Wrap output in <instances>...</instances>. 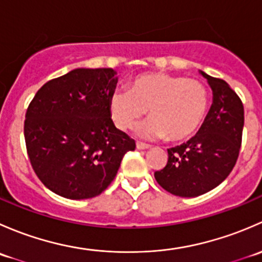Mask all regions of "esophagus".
Instances as JSON below:
<instances>
[{
	"label": "esophagus",
	"instance_id": "obj_1",
	"mask_svg": "<svg viewBox=\"0 0 262 262\" xmlns=\"http://www.w3.org/2000/svg\"><path fill=\"white\" fill-rule=\"evenodd\" d=\"M147 148H149V146L148 144H144V143H137V149H147Z\"/></svg>",
	"mask_w": 262,
	"mask_h": 262
}]
</instances>
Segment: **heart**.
<instances>
[{
  "mask_svg": "<svg viewBox=\"0 0 262 262\" xmlns=\"http://www.w3.org/2000/svg\"><path fill=\"white\" fill-rule=\"evenodd\" d=\"M208 90L194 78L167 73H144L134 78L129 90H115L109 99L112 120L121 130L130 129L149 109L152 118L137 128L144 139L172 142L190 138L204 121Z\"/></svg>",
  "mask_w": 262,
  "mask_h": 262,
  "instance_id": "obj_1",
  "label": "heart"
}]
</instances>
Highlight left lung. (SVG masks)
Instances as JSON below:
<instances>
[{"label": "left lung", "instance_id": "left-lung-1", "mask_svg": "<svg viewBox=\"0 0 262 262\" xmlns=\"http://www.w3.org/2000/svg\"><path fill=\"white\" fill-rule=\"evenodd\" d=\"M213 92V101L202 126L186 143L167 149L165 168L155 179L166 191L194 198L226 180L236 165L244 130V105L226 81L203 71Z\"/></svg>", "mask_w": 262, "mask_h": 262}]
</instances>
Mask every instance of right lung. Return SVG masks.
I'll return each instance as SVG.
<instances>
[{"label": "right lung", "instance_id": "add662e5", "mask_svg": "<svg viewBox=\"0 0 262 262\" xmlns=\"http://www.w3.org/2000/svg\"><path fill=\"white\" fill-rule=\"evenodd\" d=\"M116 83L113 68H76L34 96L24 136L31 166L50 191L72 200L97 196L134 150L136 142L110 116Z\"/></svg>", "mask_w": 262, "mask_h": 262}]
</instances>
